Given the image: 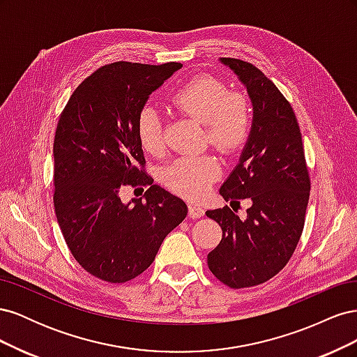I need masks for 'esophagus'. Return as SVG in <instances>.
Here are the masks:
<instances>
[{"label": "esophagus", "mask_w": 357, "mask_h": 357, "mask_svg": "<svg viewBox=\"0 0 357 357\" xmlns=\"http://www.w3.org/2000/svg\"><path fill=\"white\" fill-rule=\"evenodd\" d=\"M204 208L197 204H189V215L192 219H199L204 215Z\"/></svg>", "instance_id": "1"}]
</instances>
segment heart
I'll return each instance as SVG.
<instances>
[{
    "label": "heart",
    "instance_id": "obj_1",
    "mask_svg": "<svg viewBox=\"0 0 357 357\" xmlns=\"http://www.w3.org/2000/svg\"><path fill=\"white\" fill-rule=\"evenodd\" d=\"M180 112L205 125V139L223 153H235L247 143L252 131V110L241 92L229 91L213 75L190 79L171 95ZM137 137L150 155L165 147L164 117L155 105H144L137 116ZM220 176V164L213 155L181 156L162 174L165 186L180 197L198 199Z\"/></svg>",
    "mask_w": 357,
    "mask_h": 357
}]
</instances>
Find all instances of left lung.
<instances>
[{"mask_svg": "<svg viewBox=\"0 0 357 357\" xmlns=\"http://www.w3.org/2000/svg\"><path fill=\"white\" fill-rule=\"evenodd\" d=\"M222 62L245 84L253 125L220 195L232 202L248 198L252 207L245 220L228 205L205 213L223 234L207 261L219 282L243 289L268 282L290 261L304 229L311 181L301 129L284 95L253 63L235 58Z\"/></svg>", "mask_w": 357, "mask_h": 357, "instance_id": "1", "label": "left lung"}]
</instances>
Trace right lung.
I'll use <instances>...</instances> for the list:
<instances>
[{
    "label": "right lung",
    "mask_w": 357,
    "mask_h": 357,
    "mask_svg": "<svg viewBox=\"0 0 357 357\" xmlns=\"http://www.w3.org/2000/svg\"><path fill=\"white\" fill-rule=\"evenodd\" d=\"M181 68L119 61L88 75L59 116L53 142V205L71 255L91 275L126 283L152 265L186 204L153 185L137 137L149 95ZM148 186L146 202L123 204V185Z\"/></svg>",
    "instance_id": "right-lung-1"
}]
</instances>
